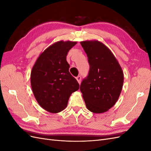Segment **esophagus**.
Here are the masks:
<instances>
[{
    "label": "esophagus",
    "instance_id": "1",
    "mask_svg": "<svg viewBox=\"0 0 151 151\" xmlns=\"http://www.w3.org/2000/svg\"><path fill=\"white\" fill-rule=\"evenodd\" d=\"M76 79H77V82H78V83L80 84H81V77L80 76H77V77H76Z\"/></svg>",
    "mask_w": 151,
    "mask_h": 151
}]
</instances>
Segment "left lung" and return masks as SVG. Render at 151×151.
I'll list each match as a JSON object with an SVG mask.
<instances>
[{"label":"left lung","instance_id":"obj_1","mask_svg":"<svg viewBox=\"0 0 151 151\" xmlns=\"http://www.w3.org/2000/svg\"><path fill=\"white\" fill-rule=\"evenodd\" d=\"M81 44L88 58V76L80 90L88 110L94 113L108 111L118 101L123 84L120 65L106 45L98 40H87Z\"/></svg>","mask_w":151,"mask_h":151}]
</instances>
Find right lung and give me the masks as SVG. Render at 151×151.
<instances>
[{"mask_svg": "<svg viewBox=\"0 0 151 151\" xmlns=\"http://www.w3.org/2000/svg\"><path fill=\"white\" fill-rule=\"evenodd\" d=\"M77 42L61 40L41 53L31 72V85L40 106L52 113L63 111L72 93L79 88L77 80L68 71V52Z\"/></svg>", "mask_w": 151, "mask_h": 151, "instance_id": "right-lung-1", "label": "right lung"}]
</instances>
